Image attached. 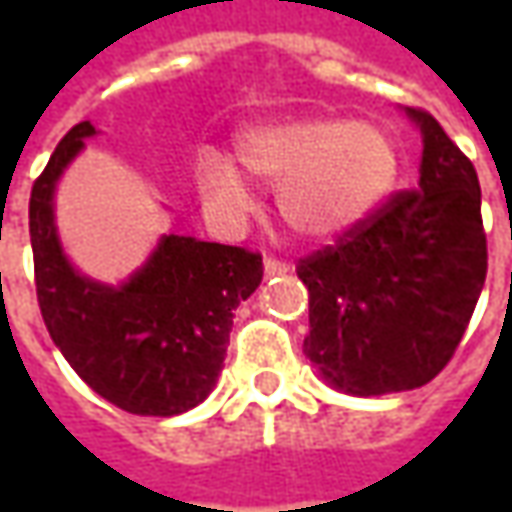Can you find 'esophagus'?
<instances>
[{
    "instance_id": "obj_1",
    "label": "esophagus",
    "mask_w": 512,
    "mask_h": 512,
    "mask_svg": "<svg viewBox=\"0 0 512 512\" xmlns=\"http://www.w3.org/2000/svg\"><path fill=\"white\" fill-rule=\"evenodd\" d=\"M287 270H290V265H287V262H282V259H276V256H267L265 259L267 276H279V273H287Z\"/></svg>"
}]
</instances>
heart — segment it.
<instances>
[{"label": "heart", "instance_id": "b5f03b06", "mask_svg": "<svg viewBox=\"0 0 512 512\" xmlns=\"http://www.w3.org/2000/svg\"><path fill=\"white\" fill-rule=\"evenodd\" d=\"M236 153L259 182L279 190L287 225L313 239L362 222L390 193L399 170L387 130L344 116H305L247 130ZM199 187L210 207L245 210V185L222 159L202 162Z\"/></svg>", "mask_w": 512, "mask_h": 512}]
</instances>
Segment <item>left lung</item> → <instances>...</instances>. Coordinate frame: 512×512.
<instances>
[{
  "label": "left lung",
  "mask_w": 512,
  "mask_h": 512,
  "mask_svg": "<svg viewBox=\"0 0 512 512\" xmlns=\"http://www.w3.org/2000/svg\"><path fill=\"white\" fill-rule=\"evenodd\" d=\"M419 187L396 190L333 245L299 259L305 353L333 387L382 396L422 387L453 359L487 276L473 162L427 110Z\"/></svg>",
  "instance_id": "1"
}]
</instances>
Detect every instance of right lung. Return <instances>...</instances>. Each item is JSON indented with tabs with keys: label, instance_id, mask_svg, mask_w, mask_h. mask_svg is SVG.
Returning <instances> with one entry per match:
<instances>
[{
	"label": "right lung",
	"instance_id": "1",
	"mask_svg": "<svg viewBox=\"0 0 512 512\" xmlns=\"http://www.w3.org/2000/svg\"><path fill=\"white\" fill-rule=\"evenodd\" d=\"M96 130L79 122L56 145L30 190L36 299L53 344L102 399L136 416H179L222 373L233 310L262 282V253L165 236L122 287L68 265L53 225V187Z\"/></svg>",
	"mask_w": 512,
	"mask_h": 512
}]
</instances>
